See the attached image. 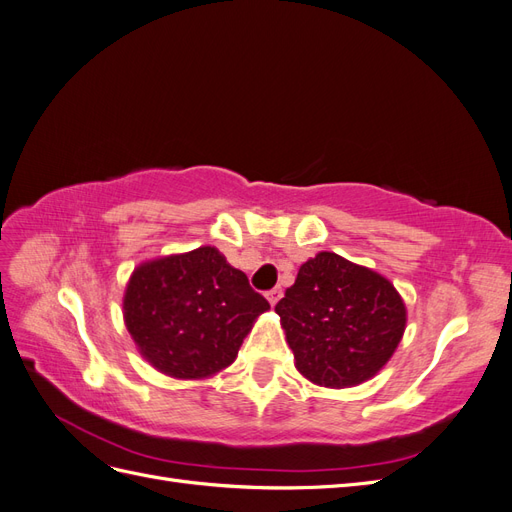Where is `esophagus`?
Returning <instances> with one entry per match:
<instances>
[{
  "label": "esophagus",
  "instance_id": "34e87169",
  "mask_svg": "<svg viewBox=\"0 0 512 512\" xmlns=\"http://www.w3.org/2000/svg\"><path fill=\"white\" fill-rule=\"evenodd\" d=\"M280 299H282V288H280V286H275V288L267 290V301H269L271 305H275Z\"/></svg>",
  "mask_w": 512,
  "mask_h": 512
}]
</instances>
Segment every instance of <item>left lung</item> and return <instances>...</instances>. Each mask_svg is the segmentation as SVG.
<instances>
[{"label":"left lung","mask_w":512,"mask_h":512,"mask_svg":"<svg viewBox=\"0 0 512 512\" xmlns=\"http://www.w3.org/2000/svg\"><path fill=\"white\" fill-rule=\"evenodd\" d=\"M275 312L294 365L307 380L331 389L376 376L406 329V305L395 286L333 252L301 265Z\"/></svg>","instance_id":"obj_1"}]
</instances>
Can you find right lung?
I'll return each mask as SVG.
<instances>
[{
	"instance_id": "1",
	"label": "right lung",
	"mask_w": 512,
	"mask_h": 512,
	"mask_svg": "<svg viewBox=\"0 0 512 512\" xmlns=\"http://www.w3.org/2000/svg\"><path fill=\"white\" fill-rule=\"evenodd\" d=\"M267 309L269 301L247 275L209 245L145 262L123 297V318L138 350L173 378H205L228 367Z\"/></svg>"
}]
</instances>
